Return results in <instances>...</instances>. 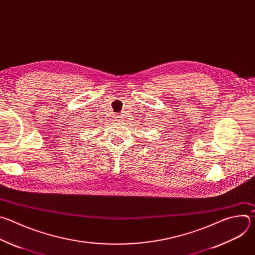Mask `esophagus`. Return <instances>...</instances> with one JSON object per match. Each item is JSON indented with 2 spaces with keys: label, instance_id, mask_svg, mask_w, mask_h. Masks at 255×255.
I'll return each mask as SVG.
<instances>
[{
  "label": "esophagus",
  "instance_id": "34e87169",
  "mask_svg": "<svg viewBox=\"0 0 255 255\" xmlns=\"http://www.w3.org/2000/svg\"><path fill=\"white\" fill-rule=\"evenodd\" d=\"M117 121H121V119H120V117H118V119H117Z\"/></svg>",
  "mask_w": 255,
  "mask_h": 255
}]
</instances>
